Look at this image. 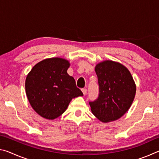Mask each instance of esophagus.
<instances>
[{
	"instance_id": "1",
	"label": "esophagus",
	"mask_w": 159,
	"mask_h": 159,
	"mask_svg": "<svg viewBox=\"0 0 159 159\" xmlns=\"http://www.w3.org/2000/svg\"><path fill=\"white\" fill-rule=\"evenodd\" d=\"M82 92L83 93V95H85L86 94H87V89H85V88H83V89H82Z\"/></svg>"
}]
</instances>
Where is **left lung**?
<instances>
[{
	"mask_svg": "<svg viewBox=\"0 0 159 159\" xmlns=\"http://www.w3.org/2000/svg\"><path fill=\"white\" fill-rule=\"evenodd\" d=\"M98 98L90 102L93 114L103 123L122 117L130 109L136 93V85L130 72L122 64L104 60L96 64Z\"/></svg>",
	"mask_w": 159,
	"mask_h": 159,
	"instance_id": "8db88e82",
	"label": "left lung"
}]
</instances>
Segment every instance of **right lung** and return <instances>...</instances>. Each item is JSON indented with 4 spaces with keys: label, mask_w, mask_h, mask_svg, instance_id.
Returning a JSON list of instances; mask_svg holds the SVG:
<instances>
[{
    "label": "right lung",
    "mask_w": 159,
    "mask_h": 159,
    "mask_svg": "<svg viewBox=\"0 0 159 159\" xmlns=\"http://www.w3.org/2000/svg\"><path fill=\"white\" fill-rule=\"evenodd\" d=\"M69 66L66 59L47 58L34 66L26 76V97L41 117L55 119L66 111L72 99L83 95L74 77L67 74Z\"/></svg>",
    "instance_id": "add662e5"
}]
</instances>
